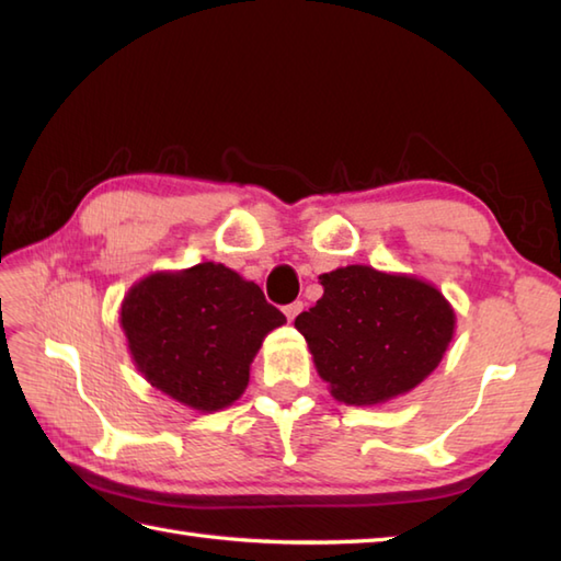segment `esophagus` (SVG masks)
<instances>
[{
	"mask_svg": "<svg viewBox=\"0 0 561 561\" xmlns=\"http://www.w3.org/2000/svg\"><path fill=\"white\" fill-rule=\"evenodd\" d=\"M301 308H304V304L301 301H294V304H289V306H284V316H287V320L291 323V320L301 313Z\"/></svg>",
	"mask_w": 561,
	"mask_h": 561,
	"instance_id": "34e87169",
	"label": "esophagus"
}]
</instances>
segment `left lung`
<instances>
[{
	"label": "left lung",
	"mask_w": 561,
	"mask_h": 561,
	"mask_svg": "<svg viewBox=\"0 0 561 561\" xmlns=\"http://www.w3.org/2000/svg\"><path fill=\"white\" fill-rule=\"evenodd\" d=\"M323 296L294 320L330 396L371 408L432 376L456 332V311L414 274L347 265L320 274Z\"/></svg>",
	"instance_id": "1"
}]
</instances>
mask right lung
Returning a JSON list of instances; mask_svg holds the SVG:
<instances>
[{"instance_id": "obj_1", "label": "right lung", "mask_w": 561, "mask_h": 561, "mask_svg": "<svg viewBox=\"0 0 561 561\" xmlns=\"http://www.w3.org/2000/svg\"><path fill=\"white\" fill-rule=\"evenodd\" d=\"M284 323L255 282L221 262L151 272L129 287L121 306L137 371L202 414L243 396L262 340Z\"/></svg>"}]
</instances>
